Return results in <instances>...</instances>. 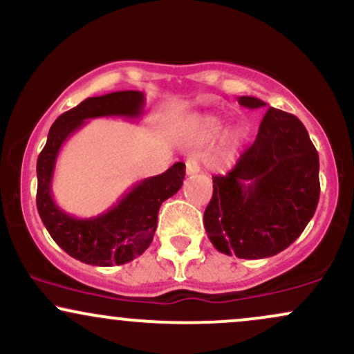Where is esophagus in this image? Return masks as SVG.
Returning a JSON list of instances; mask_svg holds the SVG:
<instances>
[{"label": "esophagus", "instance_id": "1", "mask_svg": "<svg viewBox=\"0 0 354 354\" xmlns=\"http://www.w3.org/2000/svg\"><path fill=\"white\" fill-rule=\"evenodd\" d=\"M198 173H200V165H198V161L194 160V158H188V160H186V174H188V176H193V174Z\"/></svg>", "mask_w": 354, "mask_h": 354}]
</instances>
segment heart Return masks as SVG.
Returning a JSON list of instances; mask_svg holds the SVG:
<instances>
[{"instance_id": "1", "label": "heart", "mask_w": 354, "mask_h": 354, "mask_svg": "<svg viewBox=\"0 0 354 354\" xmlns=\"http://www.w3.org/2000/svg\"><path fill=\"white\" fill-rule=\"evenodd\" d=\"M223 124L218 118L213 116H203V118H196L193 123L189 124V136L194 143H206V141L213 140L214 136L221 131ZM243 138V131L239 128L231 129L226 136V141H228L230 146L236 145L238 141H241Z\"/></svg>"}]
</instances>
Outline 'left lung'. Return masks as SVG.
Listing matches in <instances>:
<instances>
[{"instance_id": "left-lung-1", "label": "left lung", "mask_w": 354, "mask_h": 354, "mask_svg": "<svg viewBox=\"0 0 354 354\" xmlns=\"http://www.w3.org/2000/svg\"><path fill=\"white\" fill-rule=\"evenodd\" d=\"M241 106H266L254 96ZM319 200V158L301 121L268 108L254 143L225 176H213L203 223L219 253L270 258L303 233Z\"/></svg>"}]
</instances>
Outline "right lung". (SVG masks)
Masks as SVG:
<instances>
[{
  "instance_id": "obj_1",
  "label": "right lung",
  "mask_w": 354,
  "mask_h": 354,
  "mask_svg": "<svg viewBox=\"0 0 354 354\" xmlns=\"http://www.w3.org/2000/svg\"><path fill=\"white\" fill-rule=\"evenodd\" d=\"M141 91H115L84 100L63 113L51 126L48 141L36 163V206L43 225L61 250L93 266L124 265L151 245L161 203L183 186L185 163H174L158 176L138 181L113 208L93 218H76L56 205L51 194L53 174L61 146L86 120L120 116L138 120L143 115Z\"/></svg>"
}]
</instances>
